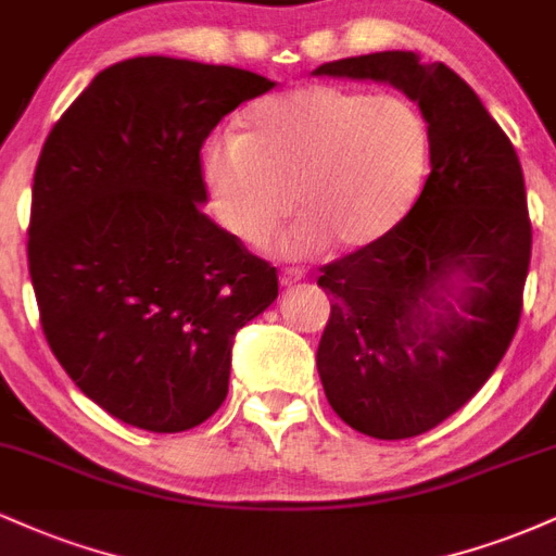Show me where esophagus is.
<instances>
[{"label": "esophagus", "instance_id": "esophagus-1", "mask_svg": "<svg viewBox=\"0 0 556 556\" xmlns=\"http://www.w3.org/2000/svg\"><path fill=\"white\" fill-rule=\"evenodd\" d=\"M300 279H303V271L300 269H282V274H279V282H282L285 287L295 285V282H300Z\"/></svg>", "mask_w": 556, "mask_h": 556}]
</instances>
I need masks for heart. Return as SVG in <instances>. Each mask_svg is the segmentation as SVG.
<instances>
[{
  "label": "heart",
  "instance_id": "1",
  "mask_svg": "<svg viewBox=\"0 0 556 556\" xmlns=\"http://www.w3.org/2000/svg\"><path fill=\"white\" fill-rule=\"evenodd\" d=\"M429 162L420 112L400 96L327 83L261 99L242 136L206 146L203 180L214 212L245 245H261L290 216L285 256L342 253L384 240L410 208Z\"/></svg>",
  "mask_w": 556,
  "mask_h": 556
}]
</instances>
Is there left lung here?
I'll use <instances>...</instances> for the list:
<instances>
[{"instance_id":"obj_1","label":"left lung","mask_w":556,"mask_h":556,"mask_svg":"<svg viewBox=\"0 0 556 556\" xmlns=\"http://www.w3.org/2000/svg\"><path fill=\"white\" fill-rule=\"evenodd\" d=\"M316 75L392 83L429 123L431 172L410 212L318 269L331 314L316 366L331 410L366 437L410 439L460 410L518 331L533 242L520 159L442 62L376 52ZM452 273L464 274L460 312L443 295Z\"/></svg>"}]
</instances>
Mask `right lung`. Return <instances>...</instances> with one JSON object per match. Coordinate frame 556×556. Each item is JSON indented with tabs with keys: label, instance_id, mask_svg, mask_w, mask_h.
Segmentation results:
<instances>
[{
	"label": "right lung",
	"instance_id": "add662e5",
	"mask_svg": "<svg viewBox=\"0 0 556 556\" xmlns=\"http://www.w3.org/2000/svg\"><path fill=\"white\" fill-rule=\"evenodd\" d=\"M271 88L240 67L136 56L101 70L43 140L28 227L41 329L123 424L177 433L212 418L235 331L277 298V269L198 206L203 140Z\"/></svg>",
	"mask_w": 556,
	"mask_h": 556
}]
</instances>
